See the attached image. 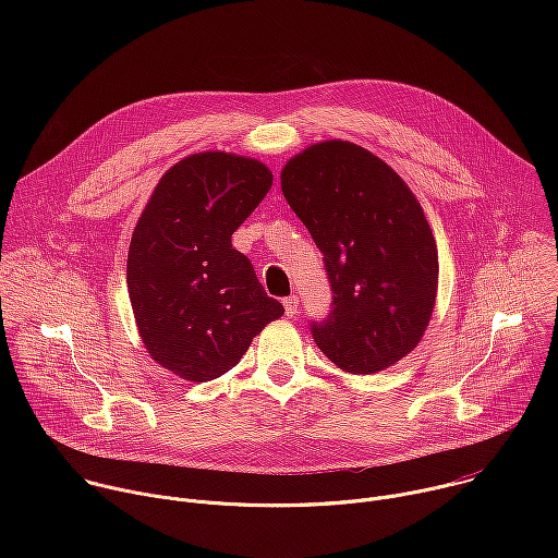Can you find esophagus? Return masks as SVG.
<instances>
[{"instance_id":"esophagus-1","label":"esophagus","mask_w":558,"mask_h":558,"mask_svg":"<svg viewBox=\"0 0 558 558\" xmlns=\"http://www.w3.org/2000/svg\"><path fill=\"white\" fill-rule=\"evenodd\" d=\"M284 313H287V317H295L300 313V300L295 295L284 298Z\"/></svg>"}]
</instances>
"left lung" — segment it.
<instances>
[{
  "instance_id": "8db88e82",
  "label": "left lung",
  "mask_w": 558,
  "mask_h": 558,
  "mask_svg": "<svg viewBox=\"0 0 558 558\" xmlns=\"http://www.w3.org/2000/svg\"><path fill=\"white\" fill-rule=\"evenodd\" d=\"M282 194L325 256L331 313L311 336L336 366L384 371L422 340L437 298V245L422 205L381 158L325 141L284 166Z\"/></svg>"
}]
</instances>
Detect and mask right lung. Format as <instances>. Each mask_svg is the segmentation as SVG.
I'll return each instance as SVG.
<instances>
[{
    "label": "right lung",
    "mask_w": 558,
    "mask_h": 558,
    "mask_svg": "<svg viewBox=\"0 0 558 558\" xmlns=\"http://www.w3.org/2000/svg\"><path fill=\"white\" fill-rule=\"evenodd\" d=\"M256 158L201 151L170 168L130 241L128 291L147 353L190 381L233 368L284 313L231 233L271 190Z\"/></svg>",
    "instance_id": "1"
}]
</instances>
